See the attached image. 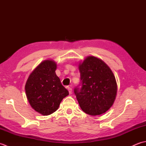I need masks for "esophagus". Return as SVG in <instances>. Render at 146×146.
Masks as SVG:
<instances>
[{"mask_svg":"<svg viewBox=\"0 0 146 146\" xmlns=\"http://www.w3.org/2000/svg\"><path fill=\"white\" fill-rule=\"evenodd\" d=\"M68 90L69 92V94H71V93H72V88L71 87H68Z\"/></svg>","mask_w":146,"mask_h":146,"instance_id":"esophagus-1","label":"esophagus"}]
</instances>
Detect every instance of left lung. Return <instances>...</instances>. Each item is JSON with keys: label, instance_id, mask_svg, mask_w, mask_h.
<instances>
[{"label": "left lung", "instance_id": "1", "mask_svg": "<svg viewBox=\"0 0 146 146\" xmlns=\"http://www.w3.org/2000/svg\"><path fill=\"white\" fill-rule=\"evenodd\" d=\"M78 68L81 83L74 92L80 107L93 116L106 112L112 106L117 92L113 72L106 63L95 56L86 57Z\"/></svg>", "mask_w": 146, "mask_h": 146}]
</instances>
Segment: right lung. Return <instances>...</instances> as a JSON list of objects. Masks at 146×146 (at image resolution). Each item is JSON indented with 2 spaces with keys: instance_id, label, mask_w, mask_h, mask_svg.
Instances as JSON below:
<instances>
[{
  "instance_id": "add662e5",
  "label": "right lung",
  "mask_w": 146,
  "mask_h": 146,
  "mask_svg": "<svg viewBox=\"0 0 146 146\" xmlns=\"http://www.w3.org/2000/svg\"><path fill=\"white\" fill-rule=\"evenodd\" d=\"M56 68L54 61H43L30 74L25 85L31 106L43 115L56 111L62 100L69 95L56 74Z\"/></svg>"
}]
</instances>
